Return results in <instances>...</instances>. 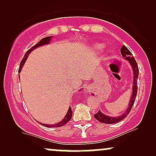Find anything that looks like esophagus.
Instances as JSON below:
<instances>
[{"label": "esophagus", "mask_w": 156, "mask_h": 156, "mask_svg": "<svg viewBox=\"0 0 156 156\" xmlns=\"http://www.w3.org/2000/svg\"><path fill=\"white\" fill-rule=\"evenodd\" d=\"M87 92H89V89H87Z\"/></svg>", "instance_id": "obj_1"}]
</instances>
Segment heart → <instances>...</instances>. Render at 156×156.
I'll return each mask as SVG.
<instances>
[{
	"mask_svg": "<svg viewBox=\"0 0 156 156\" xmlns=\"http://www.w3.org/2000/svg\"><path fill=\"white\" fill-rule=\"evenodd\" d=\"M103 48H104V45L102 44H96L94 46V51H101Z\"/></svg>",
	"mask_w": 156,
	"mask_h": 156,
	"instance_id": "obj_1",
	"label": "heart"
}]
</instances>
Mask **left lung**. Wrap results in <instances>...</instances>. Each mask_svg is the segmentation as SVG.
Returning a JSON list of instances; mask_svg holds the SVG:
<instances>
[{
	"instance_id": "8db88e82",
	"label": "left lung",
	"mask_w": 156,
	"mask_h": 156,
	"mask_svg": "<svg viewBox=\"0 0 156 156\" xmlns=\"http://www.w3.org/2000/svg\"><path fill=\"white\" fill-rule=\"evenodd\" d=\"M121 54L122 55V57H125V58H126L127 60L129 61L130 65H131L132 68H133V94H132L131 99L129 102V105H128V108H127V111L125 112L122 115L119 116L117 117H111L108 116H105V114H103L101 112H98L97 114L94 115V117L97 120L101 122L102 123H105V124H114V123H117L118 122L122 120L123 119H125L127 116L128 115L130 110H131L132 107H133L134 101H135L136 98L137 94V90H138V86H137V79L138 77H139V67H138V64L136 63V61L135 60V58H133V54L131 53L129 50L128 49L125 45H123L122 47L121 50Z\"/></svg>"
}]
</instances>
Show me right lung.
<instances>
[{"mask_svg": "<svg viewBox=\"0 0 156 156\" xmlns=\"http://www.w3.org/2000/svg\"><path fill=\"white\" fill-rule=\"evenodd\" d=\"M51 37H44V38H43V39H42L40 41H39L38 43L36 44L34 46H33V47H32L31 49L28 50V51L26 52V54H25V55H24V57L23 58L22 61L20 62V67H19V70H18L19 73L20 72V70H21V69H22L23 64H24L25 62H26V60L27 58V57H28V54L31 53V51H33L34 48L39 47V46L43 45V44H46L49 43L50 40H51ZM19 77H20V76H19ZM72 114H73V111H72V109H71L70 107H69V109H68V112L67 113V114H66L65 117H64L63 120L61 121L60 122L56 123V124H55V125H45V124H41V125H44V126H45V127H48V128H58V127L64 126V125L67 124L68 122L70 120L71 118H72Z\"/></svg>", "mask_w": 156, "mask_h": 156, "instance_id": "1", "label": "right lung"}]
</instances>
